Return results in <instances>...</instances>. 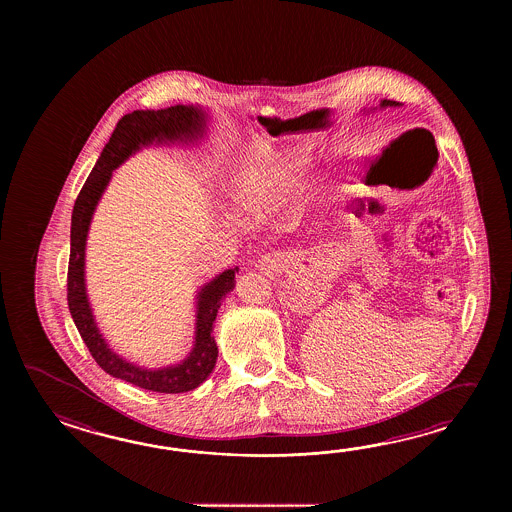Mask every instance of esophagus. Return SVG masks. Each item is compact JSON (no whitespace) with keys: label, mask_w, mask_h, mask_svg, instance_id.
Here are the masks:
<instances>
[{"label":"esophagus","mask_w":512,"mask_h":512,"mask_svg":"<svg viewBox=\"0 0 512 512\" xmlns=\"http://www.w3.org/2000/svg\"><path fill=\"white\" fill-rule=\"evenodd\" d=\"M280 265H282V256H265L263 260L260 261V267L261 271L265 272H271V271H278L280 269Z\"/></svg>","instance_id":"esophagus-1"}]
</instances>
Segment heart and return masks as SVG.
<instances>
[{
	"label": "heart",
	"mask_w": 512,
	"mask_h": 512,
	"mask_svg": "<svg viewBox=\"0 0 512 512\" xmlns=\"http://www.w3.org/2000/svg\"><path fill=\"white\" fill-rule=\"evenodd\" d=\"M291 188L293 183L287 181L285 177L280 179L271 177L240 190L236 201L245 218L251 219L254 223H261L278 212V208L282 207L283 199H287L291 194Z\"/></svg>",
	"instance_id": "obj_1"
}]
</instances>
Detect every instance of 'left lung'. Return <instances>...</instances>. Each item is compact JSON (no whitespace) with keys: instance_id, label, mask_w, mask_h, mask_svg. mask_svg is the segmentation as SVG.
<instances>
[{"instance_id":"8db88e82","label":"left lung","mask_w":512,"mask_h":512,"mask_svg":"<svg viewBox=\"0 0 512 512\" xmlns=\"http://www.w3.org/2000/svg\"><path fill=\"white\" fill-rule=\"evenodd\" d=\"M381 108H395V106H399V102H395V100H381V104H379Z\"/></svg>"}]
</instances>
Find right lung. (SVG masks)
Segmentation results:
<instances>
[{
    "label": "right lung",
    "instance_id": "1",
    "mask_svg": "<svg viewBox=\"0 0 512 512\" xmlns=\"http://www.w3.org/2000/svg\"><path fill=\"white\" fill-rule=\"evenodd\" d=\"M208 113L201 106H172L166 109H137L124 115L111 133L109 142L98 157L95 168L87 177L78 194L71 216V254L67 267V304L77 326L78 333L86 342L89 353L98 366L122 381L135 384L144 390L159 393L190 392L207 381L218 360V344L212 337V326L218 316L223 298L236 285L238 267L221 272L205 283L196 294V331L194 348L188 357L174 366L148 370L122 359L109 348L102 337L86 289L87 232L98 201L108 188L113 170L128 161L133 153L152 144H194L207 133Z\"/></svg>",
    "mask_w": 512,
    "mask_h": 512
}]
</instances>
